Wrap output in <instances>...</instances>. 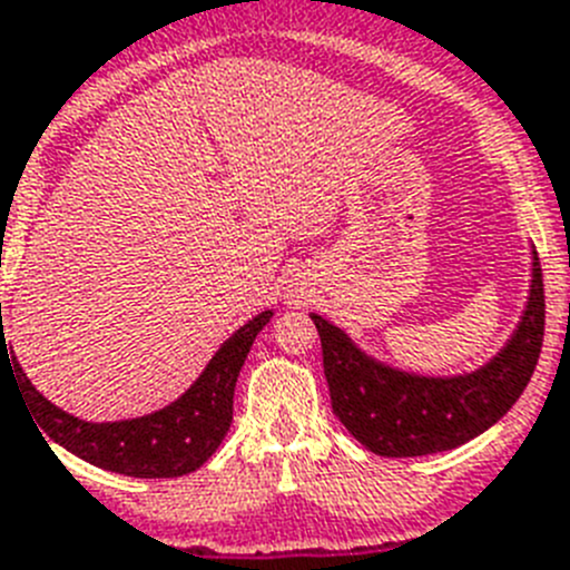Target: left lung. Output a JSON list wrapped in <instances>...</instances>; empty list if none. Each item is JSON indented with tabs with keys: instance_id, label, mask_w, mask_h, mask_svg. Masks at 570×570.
<instances>
[{
	"instance_id": "8db88e82",
	"label": "left lung",
	"mask_w": 570,
	"mask_h": 570,
	"mask_svg": "<svg viewBox=\"0 0 570 570\" xmlns=\"http://www.w3.org/2000/svg\"><path fill=\"white\" fill-rule=\"evenodd\" d=\"M322 340L331 405L371 454L425 456L485 434L520 400L546 334V291L537 250L520 322L488 362L462 374H414L356 345L340 325L311 314Z\"/></svg>"
}]
</instances>
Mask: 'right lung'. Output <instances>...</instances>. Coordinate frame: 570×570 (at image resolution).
Wrapping results in <instances>:
<instances>
[{"label":"right lung","mask_w":570,"mask_h":570,"mask_svg":"<svg viewBox=\"0 0 570 570\" xmlns=\"http://www.w3.org/2000/svg\"><path fill=\"white\" fill-rule=\"evenodd\" d=\"M271 320H274V311L268 308L245 322L219 345L203 374L196 376L194 385L183 396H176L170 405L159 411L130 416V420H79L45 400L33 382L24 376L19 362L10 365V374L19 376L30 414L42 428L45 442H57L79 460L105 468V471L125 473V476H142V480L183 476L203 468L214 456L216 448L223 445L230 420H234V387L239 371L256 334ZM8 356H13V351L8 354V345L2 340L0 365Z\"/></svg>","instance_id":"right-lung-1"}]
</instances>
